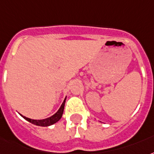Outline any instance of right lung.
Returning <instances> with one entry per match:
<instances>
[{
    "mask_svg": "<svg viewBox=\"0 0 154 154\" xmlns=\"http://www.w3.org/2000/svg\"><path fill=\"white\" fill-rule=\"evenodd\" d=\"M66 98H64V102L60 106V107L59 108V110L57 111L56 113H55L53 116H50L47 119H30V118H27L26 116H22L20 114V116L23 117L26 120H27L28 122H30L31 124H35V125H37V126H40V127H48V126H51L52 124H56V122H58L60 119H61L62 115L64 113V104H65V100H66Z\"/></svg>",
    "mask_w": 154,
    "mask_h": 154,
    "instance_id": "obj_1",
    "label": "right lung"
}]
</instances>
